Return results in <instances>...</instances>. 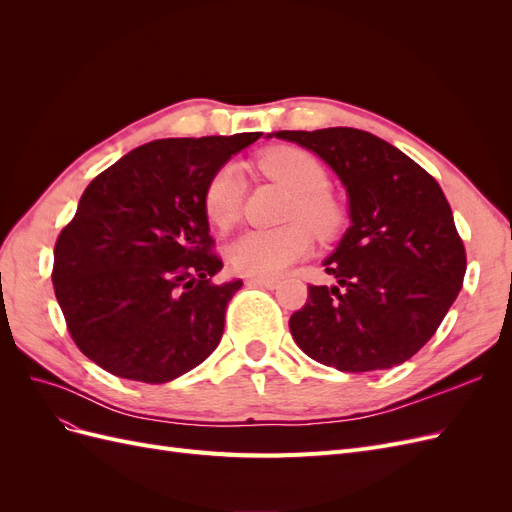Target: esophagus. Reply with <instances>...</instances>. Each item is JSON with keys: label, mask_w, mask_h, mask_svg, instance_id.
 <instances>
[{"label": "esophagus", "mask_w": 512, "mask_h": 512, "mask_svg": "<svg viewBox=\"0 0 512 512\" xmlns=\"http://www.w3.org/2000/svg\"><path fill=\"white\" fill-rule=\"evenodd\" d=\"M247 286H260V288H275L280 284V280H275V277H247L245 280Z\"/></svg>", "instance_id": "1"}]
</instances>
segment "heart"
Returning <instances> with one entry per match:
<instances>
[{
  "instance_id": "heart-1",
  "label": "heart",
  "mask_w": 512,
  "mask_h": 512,
  "mask_svg": "<svg viewBox=\"0 0 512 512\" xmlns=\"http://www.w3.org/2000/svg\"><path fill=\"white\" fill-rule=\"evenodd\" d=\"M256 168L294 192L282 228L247 230L228 245V265L243 277H277L303 258L320 239L335 237L344 224V207L327 190L324 164L301 147L277 145L258 153ZM245 181L235 164L215 168L203 190V211L211 226L228 230L241 218Z\"/></svg>"
}]
</instances>
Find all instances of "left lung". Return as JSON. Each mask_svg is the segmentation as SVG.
I'll return each instance as SVG.
<instances>
[{"label":"left lung","mask_w":512,"mask_h":512,"mask_svg":"<svg viewBox=\"0 0 512 512\" xmlns=\"http://www.w3.org/2000/svg\"><path fill=\"white\" fill-rule=\"evenodd\" d=\"M346 185L352 226L324 260L335 286L307 288L290 316L297 346L339 371L406 363L438 331L466 275L451 205L425 168L382 138L354 130H282Z\"/></svg>","instance_id":"1"}]
</instances>
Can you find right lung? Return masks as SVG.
<instances>
[{
  "mask_svg": "<svg viewBox=\"0 0 512 512\" xmlns=\"http://www.w3.org/2000/svg\"><path fill=\"white\" fill-rule=\"evenodd\" d=\"M262 132L162 138L87 185L55 243L53 286L70 337L119 378L164 384L203 363L241 282H213L203 190Z\"/></svg>",
  "mask_w": 512,
  "mask_h": 512,
  "instance_id": "1",
  "label": "right lung"
}]
</instances>
